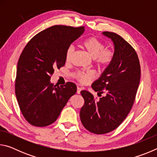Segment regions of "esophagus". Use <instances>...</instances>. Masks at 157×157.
Instances as JSON below:
<instances>
[{
    "label": "esophagus",
    "instance_id": "34e87169",
    "mask_svg": "<svg viewBox=\"0 0 157 157\" xmlns=\"http://www.w3.org/2000/svg\"><path fill=\"white\" fill-rule=\"evenodd\" d=\"M81 91H82V89L80 88V87H78V88H77V94H80Z\"/></svg>",
    "mask_w": 157,
    "mask_h": 157
}]
</instances>
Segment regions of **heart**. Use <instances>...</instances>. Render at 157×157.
<instances>
[{"label": "heart", "mask_w": 157, "mask_h": 157, "mask_svg": "<svg viewBox=\"0 0 157 157\" xmlns=\"http://www.w3.org/2000/svg\"><path fill=\"white\" fill-rule=\"evenodd\" d=\"M82 46L94 59L98 67H107L113 62L114 52L112 50L105 48V44L95 37H89L82 42ZM74 47L71 46L66 53V62H70L74 54ZM94 73L90 71H78L74 77L81 83H87L94 78Z\"/></svg>", "instance_id": "b5f03b06"}]
</instances>
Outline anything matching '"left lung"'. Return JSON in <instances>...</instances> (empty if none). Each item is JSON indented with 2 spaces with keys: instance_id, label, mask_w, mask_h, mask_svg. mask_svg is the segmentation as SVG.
I'll use <instances>...</instances> for the list:
<instances>
[{
  "instance_id": "1",
  "label": "left lung",
  "mask_w": 157,
  "mask_h": 157,
  "mask_svg": "<svg viewBox=\"0 0 157 157\" xmlns=\"http://www.w3.org/2000/svg\"><path fill=\"white\" fill-rule=\"evenodd\" d=\"M114 46V58L92 88L100 99L82 91L84 105L80 110L82 124L90 132L103 134L116 129L128 115L134 102L140 79L139 59L135 50L114 33L103 32ZM105 95L101 97L103 89Z\"/></svg>"
}]
</instances>
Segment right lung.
<instances>
[{
    "label": "right lung",
    "instance_id": "obj_1",
    "mask_svg": "<svg viewBox=\"0 0 157 157\" xmlns=\"http://www.w3.org/2000/svg\"><path fill=\"white\" fill-rule=\"evenodd\" d=\"M84 30V27L52 26L36 34L23 49L17 63L15 94L30 124L45 127L53 123L75 94L73 82L57 86L50 78L55 68L64 66L67 49Z\"/></svg>",
    "mask_w": 157,
    "mask_h": 157
}]
</instances>
